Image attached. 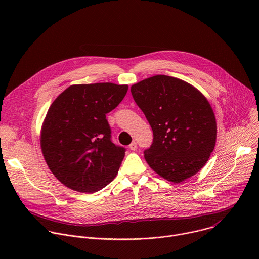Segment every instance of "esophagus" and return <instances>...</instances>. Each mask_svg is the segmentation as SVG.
Here are the masks:
<instances>
[{"mask_svg": "<svg viewBox=\"0 0 259 259\" xmlns=\"http://www.w3.org/2000/svg\"><path fill=\"white\" fill-rule=\"evenodd\" d=\"M136 149H137V144H136L135 141H133V142L129 145V150H130V151H135Z\"/></svg>", "mask_w": 259, "mask_h": 259, "instance_id": "esophagus-1", "label": "esophagus"}]
</instances>
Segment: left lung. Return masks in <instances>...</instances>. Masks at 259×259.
<instances>
[{"label": "left lung", "instance_id": "left-lung-1", "mask_svg": "<svg viewBox=\"0 0 259 259\" xmlns=\"http://www.w3.org/2000/svg\"><path fill=\"white\" fill-rule=\"evenodd\" d=\"M154 140L144 158L165 179L178 183L199 172L214 150L216 121L206 97L182 80L158 75L131 87Z\"/></svg>", "mask_w": 259, "mask_h": 259}]
</instances>
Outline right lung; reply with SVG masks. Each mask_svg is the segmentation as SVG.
Instances as JSON below:
<instances>
[{"instance_id": "obj_1", "label": "right lung", "mask_w": 259, "mask_h": 259, "mask_svg": "<svg viewBox=\"0 0 259 259\" xmlns=\"http://www.w3.org/2000/svg\"><path fill=\"white\" fill-rule=\"evenodd\" d=\"M127 85H72L51 104L43 123L41 147L54 176L70 190L93 194L116 177L126 149L112 141L106 114Z\"/></svg>"}]
</instances>
